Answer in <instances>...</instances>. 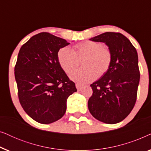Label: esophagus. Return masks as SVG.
<instances>
[{
  "mask_svg": "<svg viewBox=\"0 0 151 151\" xmlns=\"http://www.w3.org/2000/svg\"><path fill=\"white\" fill-rule=\"evenodd\" d=\"M76 88H77L78 91H80V90L82 89V86H83V85H82V84H81L76 83Z\"/></svg>",
  "mask_w": 151,
  "mask_h": 151,
  "instance_id": "1",
  "label": "esophagus"
}]
</instances>
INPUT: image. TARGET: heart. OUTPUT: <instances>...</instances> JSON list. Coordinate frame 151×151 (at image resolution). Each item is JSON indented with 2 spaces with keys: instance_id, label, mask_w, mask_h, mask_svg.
Returning <instances> with one entry per match:
<instances>
[{
  "instance_id": "heart-1",
  "label": "heart",
  "mask_w": 151,
  "mask_h": 151,
  "mask_svg": "<svg viewBox=\"0 0 151 151\" xmlns=\"http://www.w3.org/2000/svg\"><path fill=\"white\" fill-rule=\"evenodd\" d=\"M83 67L72 72L70 78L80 83H88L108 73L112 65L113 55L101 42L86 40L74 45L72 50L65 47L60 49L57 58L61 69L70 73L78 66V60L83 58Z\"/></svg>"
}]
</instances>
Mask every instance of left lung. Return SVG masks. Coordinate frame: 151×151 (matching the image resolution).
<instances>
[{
	"mask_svg": "<svg viewBox=\"0 0 151 151\" xmlns=\"http://www.w3.org/2000/svg\"><path fill=\"white\" fill-rule=\"evenodd\" d=\"M90 40L106 43L113 60L108 73L91 84L88 110L99 121L118 123L129 115L137 100L140 78L137 51L119 32H105Z\"/></svg>",
	"mask_w": 151,
	"mask_h": 151,
	"instance_id": "obj_1",
	"label": "left lung"
}]
</instances>
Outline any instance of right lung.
Masks as SVG:
<instances>
[{
    "label": "right lung",
    "mask_w": 151,
    "mask_h": 151,
    "mask_svg": "<svg viewBox=\"0 0 151 151\" xmlns=\"http://www.w3.org/2000/svg\"><path fill=\"white\" fill-rule=\"evenodd\" d=\"M69 44L65 39L42 32L32 36L18 53L14 67L18 99L27 114L39 123L60 119L66 112L67 98L77 91L57 58L59 49Z\"/></svg>",
    "instance_id": "obj_1"
}]
</instances>
